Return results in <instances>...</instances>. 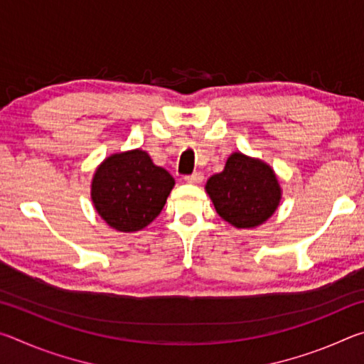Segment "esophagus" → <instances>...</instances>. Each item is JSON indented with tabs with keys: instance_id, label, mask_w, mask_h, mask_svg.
I'll list each match as a JSON object with an SVG mask.
<instances>
[{
	"instance_id": "34e87169",
	"label": "esophagus",
	"mask_w": 364,
	"mask_h": 364,
	"mask_svg": "<svg viewBox=\"0 0 364 364\" xmlns=\"http://www.w3.org/2000/svg\"><path fill=\"white\" fill-rule=\"evenodd\" d=\"M202 180H204V175L200 171H194V173L184 176V181L186 183H200Z\"/></svg>"
}]
</instances>
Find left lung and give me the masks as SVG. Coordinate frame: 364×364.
Listing matches in <instances>:
<instances>
[{
  "instance_id": "8db88e82",
  "label": "left lung",
  "mask_w": 364,
  "mask_h": 364,
  "mask_svg": "<svg viewBox=\"0 0 364 364\" xmlns=\"http://www.w3.org/2000/svg\"><path fill=\"white\" fill-rule=\"evenodd\" d=\"M217 213L236 228H254L274 213L281 188L274 171L262 160L234 152L221 173L207 181Z\"/></svg>"
}]
</instances>
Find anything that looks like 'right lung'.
<instances>
[{
	"label": "right lung",
	"mask_w": 364,
	"mask_h": 364,
	"mask_svg": "<svg viewBox=\"0 0 364 364\" xmlns=\"http://www.w3.org/2000/svg\"><path fill=\"white\" fill-rule=\"evenodd\" d=\"M175 180L152 164L147 152L115 154L96 170L91 186L95 207L117 231L143 230L162 212Z\"/></svg>",
	"instance_id": "1"
}]
</instances>
